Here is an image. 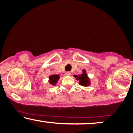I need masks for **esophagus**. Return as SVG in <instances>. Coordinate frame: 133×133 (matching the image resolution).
Instances as JSON below:
<instances>
[{
	"mask_svg": "<svg viewBox=\"0 0 133 133\" xmlns=\"http://www.w3.org/2000/svg\"><path fill=\"white\" fill-rule=\"evenodd\" d=\"M70 74H71V73H70V72H65V75H67V76H70Z\"/></svg>",
	"mask_w": 133,
	"mask_h": 133,
	"instance_id": "34e87169",
	"label": "esophagus"
}]
</instances>
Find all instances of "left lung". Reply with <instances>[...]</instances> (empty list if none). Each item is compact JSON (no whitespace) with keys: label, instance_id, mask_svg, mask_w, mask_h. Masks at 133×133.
Here are the masks:
<instances>
[{"label":"left lung","instance_id":"left-lung-1","mask_svg":"<svg viewBox=\"0 0 133 133\" xmlns=\"http://www.w3.org/2000/svg\"><path fill=\"white\" fill-rule=\"evenodd\" d=\"M77 80H79V84L81 86H86L90 84L89 78L88 77L87 75L86 74V70H83V74L80 75H74Z\"/></svg>","mask_w":133,"mask_h":133}]
</instances>
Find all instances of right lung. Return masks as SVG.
I'll use <instances>...</instances> for the list:
<instances>
[{
  "label": "right lung",
  "instance_id": "right-lung-1",
  "mask_svg": "<svg viewBox=\"0 0 133 133\" xmlns=\"http://www.w3.org/2000/svg\"><path fill=\"white\" fill-rule=\"evenodd\" d=\"M59 78L58 75H52L49 77V83L52 85H55L56 82Z\"/></svg>",
  "mask_w": 133,
  "mask_h": 133
}]
</instances>
